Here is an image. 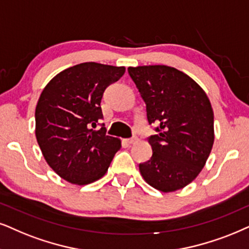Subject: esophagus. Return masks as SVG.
<instances>
[{"mask_svg": "<svg viewBox=\"0 0 249 249\" xmlns=\"http://www.w3.org/2000/svg\"><path fill=\"white\" fill-rule=\"evenodd\" d=\"M125 141H126L128 144H133V143L137 142L138 139H137V137H133V138H131V139H126Z\"/></svg>", "mask_w": 249, "mask_h": 249, "instance_id": "1", "label": "esophagus"}]
</instances>
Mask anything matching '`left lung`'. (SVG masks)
<instances>
[{
  "instance_id": "left-lung-1",
  "label": "left lung",
  "mask_w": 249,
  "mask_h": 249,
  "mask_svg": "<svg viewBox=\"0 0 249 249\" xmlns=\"http://www.w3.org/2000/svg\"><path fill=\"white\" fill-rule=\"evenodd\" d=\"M146 103L156 134L153 155L139 170L150 186L169 193L187 186L206 164L213 144V111L204 90L186 73L166 65L127 69Z\"/></svg>"
}]
</instances>
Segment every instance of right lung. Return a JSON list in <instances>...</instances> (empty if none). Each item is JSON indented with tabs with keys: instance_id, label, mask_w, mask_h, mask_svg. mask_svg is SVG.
Listing matches in <instances>:
<instances>
[{
	"instance_id": "add662e5",
	"label": "right lung",
	"mask_w": 249,
	"mask_h": 249,
	"mask_svg": "<svg viewBox=\"0 0 249 249\" xmlns=\"http://www.w3.org/2000/svg\"><path fill=\"white\" fill-rule=\"evenodd\" d=\"M125 73L124 67L81 63L56 74L36 108V137L48 165L71 184L87 185L108 171L121 149L106 134L101 100L106 88Z\"/></svg>"
}]
</instances>
